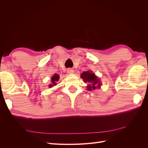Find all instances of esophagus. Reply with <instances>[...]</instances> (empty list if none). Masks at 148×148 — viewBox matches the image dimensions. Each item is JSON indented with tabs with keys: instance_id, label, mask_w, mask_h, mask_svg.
I'll return each mask as SVG.
<instances>
[{
	"instance_id": "1",
	"label": "esophagus",
	"mask_w": 148,
	"mask_h": 148,
	"mask_svg": "<svg viewBox=\"0 0 148 148\" xmlns=\"http://www.w3.org/2000/svg\"><path fill=\"white\" fill-rule=\"evenodd\" d=\"M67 72L69 74H73L74 73V70L72 68H68L67 70Z\"/></svg>"
}]
</instances>
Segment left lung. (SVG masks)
I'll list each match as a JSON object with an SVG mask.
<instances>
[{
    "label": "left lung",
    "mask_w": 148,
    "mask_h": 148,
    "mask_svg": "<svg viewBox=\"0 0 148 148\" xmlns=\"http://www.w3.org/2000/svg\"><path fill=\"white\" fill-rule=\"evenodd\" d=\"M81 77L83 78L85 82L89 83V85L87 87V89L88 90H95L97 87H100V82L97 77L92 73L91 71H84L82 74L81 75Z\"/></svg>",
    "instance_id": "obj_1"
}]
</instances>
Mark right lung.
I'll return each instance as SVG.
<instances>
[{
    "label": "right lung",
    "mask_w": 148,
    "mask_h": 148,
    "mask_svg": "<svg viewBox=\"0 0 148 148\" xmlns=\"http://www.w3.org/2000/svg\"><path fill=\"white\" fill-rule=\"evenodd\" d=\"M60 79V76L58 74H55L53 77H52L51 80H52V84L49 85V87H52L54 85H56V82Z\"/></svg>",
    "instance_id": "right-lung-1"
}]
</instances>
